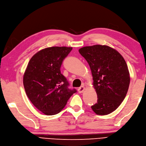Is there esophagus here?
Returning a JSON list of instances; mask_svg holds the SVG:
<instances>
[{"label": "esophagus", "mask_w": 146, "mask_h": 146, "mask_svg": "<svg viewBox=\"0 0 146 146\" xmlns=\"http://www.w3.org/2000/svg\"><path fill=\"white\" fill-rule=\"evenodd\" d=\"M84 89H85V86H84V85H83V86H81L80 88H79L78 89V92H79V93H82L84 91Z\"/></svg>", "instance_id": "34e87169"}]
</instances>
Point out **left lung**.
<instances>
[{"label":"left lung","instance_id":"8db88e82","mask_svg":"<svg viewBox=\"0 0 146 146\" xmlns=\"http://www.w3.org/2000/svg\"><path fill=\"white\" fill-rule=\"evenodd\" d=\"M79 52L91 70L93 86L98 102L91 107L97 115H106L115 111L124 100L130 76L124 58L114 48L105 45L83 47Z\"/></svg>","mask_w":146,"mask_h":146}]
</instances>
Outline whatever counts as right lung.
I'll use <instances>...</instances> for the list:
<instances>
[{
  "mask_svg": "<svg viewBox=\"0 0 146 146\" xmlns=\"http://www.w3.org/2000/svg\"><path fill=\"white\" fill-rule=\"evenodd\" d=\"M72 47H51L37 52L29 60L23 74L28 98L37 109L47 115L58 113L76 89L60 72L62 62Z\"/></svg>",
  "mask_w": 146,
  "mask_h": 146,
  "instance_id": "right-lung-1",
  "label": "right lung"
}]
</instances>
